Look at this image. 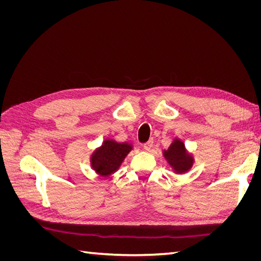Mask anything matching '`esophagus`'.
<instances>
[{"label":"esophagus","mask_w":261,"mask_h":261,"mask_svg":"<svg viewBox=\"0 0 261 261\" xmlns=\"http://www.w3.org/2000/svg\"><path fill=\"white\" fill-rule=\"evenodd\" d=\"M152 146H153V140L150 139V140L147 141V143L144 144V149L147 150V151H149V150H151Z\"/></svg>","instance_id":"34e87169"}]
</instances>
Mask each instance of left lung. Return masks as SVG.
<instances>
[{
	"label": "left lung",
	"instance_id": "left-lung-1",
	"mask_svg": "<svg viewBox=\"0 0 261 261\" xmlns=\"http://www.w3.org/2000/svg\"><path fill=\"white\" fill-rule=\"evenodd\" d=\"M164 155L168 158L170 164L178 173L186 172L193 164L192 158L186 154L185 146L179 140H175L167 151H164Z\"/></svg>",
	"mask_w": 261,
	"mask_h": 261
}]
</instances>
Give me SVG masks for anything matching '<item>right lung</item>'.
<instances>
[{
	"mask_svg": "<svg viewBox=\"0 0 261 261\" xmlns=\"http://www.w3.org/2000/svg\"><path fill=\"white\" fill-rule=\"evenodd\" d=\"M132 147L127 144H118L113 140H106L91 158V164L101 175H110L123 162Z\"/></svg>",
	"mask_w": 261,
	"mask_h": 261,
	"instance_id": "obj_1",
	"label": "right lung"
}]
</instances>
